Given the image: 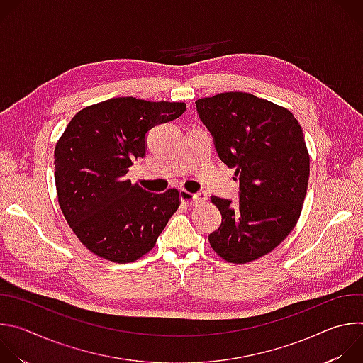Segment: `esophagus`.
Masks as SVG:
<instances>
[{
	"label": "esophagus",
	"instance_id": "1",
	"mask_svg": "<svg viewBox=\"0 0 363 363\" xmlns=\"http://www.w3.org/2000/svg\"><path fill=\"white\" fill-rule=\"evenodd\" d=\"M179 198H181V201H182L184 203H186V205H194V203L203 202V201L206 199V195H205V194H201V192H198V194H191V192L182 189V191H179Z\"/></svg>",
	"mask_w": 363,
	"mask_h": 363
}]
</instances>
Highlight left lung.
<instances>
[{"label": "left lung", "instance_id": "1", "mask_svg": "<svg viewBox=\"0 0 363 363\" xmlns=\"http://www.w3.org/2000/svg\"><path fill=\"white\" fill-rule=\"evenodd\" d=\"M195 105L220 160L240 181L237 203L211 196L223 221L210 244L230 263L254 262L273 251L300 217L310 172L303 130L290 111L251 93H220Z\"/></svg>", "mask_w": 363, "mask_h": 363}]
</instances>
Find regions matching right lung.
Here are the masks:
<instances>
[{"label":"right lung","instance_id":"add662e5","mask_svg":"<svg viewBox=\"0 0 363 363\" xmlns=\"http://www.w3.org/2000/svg\"><path fill=\"white\" fill-rule=\"evenodd\" d=\"M185 103L115 97L77 112L55 149V179L63 216L87 250L132 263L157 242L179 206V192L145 191L126 178L143 158L146 135L179 118Z\"/></svg>","mask_w":363,"mask_h":363}]
</instances>
